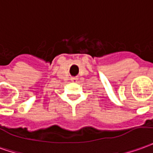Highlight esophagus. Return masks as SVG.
I'll return each mask as SVG.
<instances>
[{
    "instance_id": "34e87169",
    "label": "esophagus",
    "mask_w": 153,
    "mask_h": 153,
    "mask_svg": "<svg viewBox=\"0 0 153 153\" xmlns=\"http://www.w3.org/2000/svg\"><path fill=\"white\" fill-rule=\"evenodd\" d=\"M71 81L73 83H76L77 81H78V78H71Z\"/></svg>"
}]
</instances>
